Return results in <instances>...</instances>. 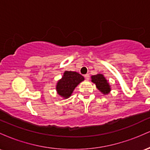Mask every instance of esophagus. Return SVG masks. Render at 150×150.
Here are the masks:
<instances>
[{
    "mask_svg": "<svg viewBox=\"0 0 150 150\" xmlns=\"http://www.w3.org/2000/svg\"><path fill=\"white\" fill-rule=\"evenodd\" d=\"M89 74H86V75H85V78L86 79V80H89Z\"/></svg>",
    "mask_w": 150,
    "mask_h": 150,
    "instance_id": "34e87169",
    "label": "esophagus"
}]
</instances>
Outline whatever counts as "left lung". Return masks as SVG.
I'll use <instances>...</instances> for the list:
<instances>
[{
    "label": "left lung",
    "mask_w": 150,
    "mask_h": 150,
    "mask_svg": "<svg viewBox=\"0 0 150 150\" xmlns=\"http://www.w3.org/2000/svg\"><path fill=\"white\" fill-rule=\"evenodd\" d=\"M92 81L94 83L96 84V86H97L98 89L101 91L103 94H108L109 91L111 90L107 80L105 79L104 75H102L101 74L92 75Z\"/></svg>",
    "instance_id": "obj_1"
}]
</instances>
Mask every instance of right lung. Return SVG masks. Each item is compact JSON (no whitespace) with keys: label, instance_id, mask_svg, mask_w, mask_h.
I'll return each instance as SVG.
<instances>
[{"label":"right lung","instance_id":"add662e5","mask_svg":"<svg viewBox=\"0 0 150 150\" xmlns=\"http://www.w3.org/2000/svg\"><path fill=\"white\" fill-rule=\"evenodd\" d=\"M84 80L80 74L73 71H65L61 80L58 82L56 90L61 97L68 98L73 93L74 89L80 82Z\"/></svg>","mask_w":150,"mask_h":150}]
</instances>
